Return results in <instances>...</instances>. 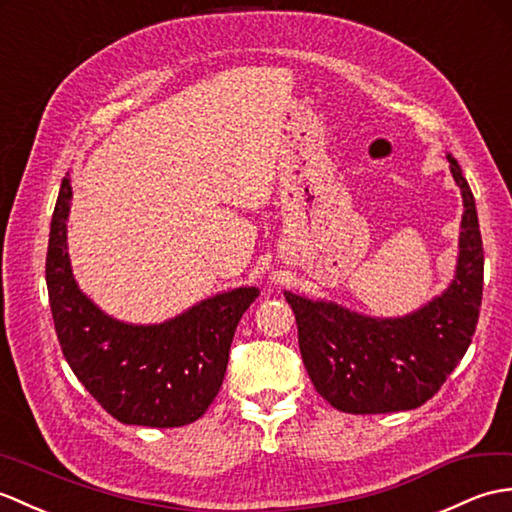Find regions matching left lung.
I'll return each instance as SVG.
<instances>
[{
    "label": "left lung",
    "mask_w": 512,
    "mask_h": 512,
    "mask_svg": "<svg viewBox=\"0 0 512 512\" xmlns=\"http://www.w3.org/2000/svg\"><path fill=\"white\" fill-rule=\"evenodd\" d=\"M464 214L456 276L438 298L403 317H370L285 291L304 368L324 399L348 414H388L427 403L467 352L480 317L484 247L473 192L447 155Z\"/></svg>",
    "instance_id": "left-lung-1"
}]
</instances>
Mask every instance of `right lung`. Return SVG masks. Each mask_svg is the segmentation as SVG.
<instances>
[{"instance_id": "right-lung-1", "label": "right lung", "mask_w": 512, "mask_h": 512, "mask_svg": "<svg viewBox=\"0 0 512 512\" xmlns=\"http://www.w3.org/2000/svg\"><path fill=\"white\" fill-rule=\"evenodd\" d=\"M72 186L56 199L45 282L61 350L87 392L124 425L181 427L206 414L225 377L234 331L258 298L238 287L162 324L113 320L78 289L67 254Z\"/></svg>"}]
</instances>
